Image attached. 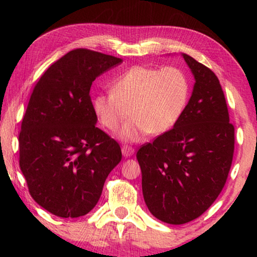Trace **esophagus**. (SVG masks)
<instances>
[{"label": "esophagus", "mask_w": 257, "mask_h": 257, "mask_svg": "<svg viewBox=\"0 0 257 257\" xmlns=\"http://www.w3.org/2000/svg\"><path fill=\"white\" fill-rule=\"evenodd\" d=\"M121 152H122V155L124 156V158H130V156L135 153V150L130 146H123Z\"/></svg>", "instance_id": "obj_1"}]
</instances>
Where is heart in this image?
Wrapping results in <instances>:
<instances>
[{"label":"heart","instance_id":"1","mask_svg":"<svg viewBox=\"0 0 257 257\" xmlns=\"http://www.w3.org/2000/svg\"><path fill=\"white\" fill-rule=\"evenodd\" d=\"M188 95V78L181 69L136 66L116 78L112 92L97 95L93 105L98 120L110 130L132 115L118 136L136 143L149 133L161 135L171 129L180 118Z\"/></svg>","mask_w":257,"mask_h":257}]
</instances>
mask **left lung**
Listing matches in <instances>:
<instances>
[{"instance_id": "obj_1", "label": "left lung", "mask_w": 257, "mask_h": 257, "mask_svg": "<svg viewBox=\"0 0 257 257\" xmlns=\"http://www.w3.org/2000/svg\"><path fill=\"white\" fill-rule=\"evenodd\" d=\"M193 73V93L173 128L137 152L143 196L156 219L184 224L202 215L224 187L234 128L214 72L181 53Z\"/></svg>"}]
</instances>
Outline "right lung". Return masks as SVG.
Returning a JSON list of instances; mask_svg holds the SVG:
<instances>
[{"label": "right lung", "instance_id": "add662e5", "mask_svg": "<svg viewBox=\"0 0 257 257\" xmlns=\"http://www.w3.org/2000/svg\"><path fill=\"white\" fill-rule=\"evenodd\" d=\"M122 59L77 49L35 86L19 135V165L38 205L60 217L87 214L122 158L118 143L96 127L93 81Z\"/></svg>", "mask_w": 257, "mask_h": 257}]
</instances>
